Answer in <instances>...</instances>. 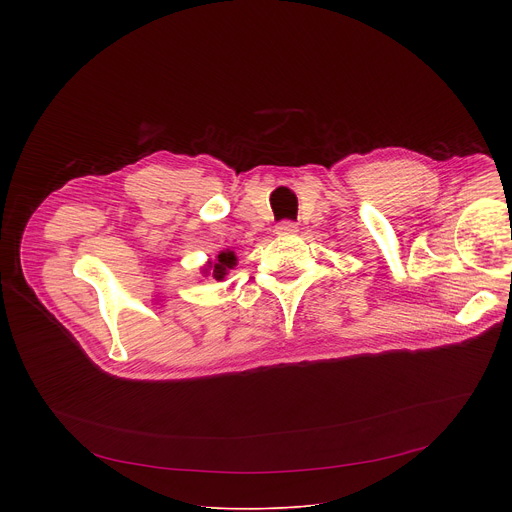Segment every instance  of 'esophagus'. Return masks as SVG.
<instances>
[{
	"label": "esophagus",
	"mask_w": 512,
	"mask_h": 512,
	"mask_svg": "<svg viewBox=\"0 0 512 512\" xmlns=\"http://www.w3.org/2000/svg\"><path fill=\"white\" fill-rule=\"evenodd\" d=\"M275 233L277 235H294V233H298V225L291 221H281V223H277Z\"/></svg>",
	"instance_id": "obj_1"
}]
</instances>
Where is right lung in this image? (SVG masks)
<instances>
[{
  "label": "right lung",
  "instance_id": "right-lung-1",
  "mask_svg": "<svg viewBox=\"0 0 512 512\" xmlns=\"http://www.w3.org/2000/svg\"><path fill=\"white\" fill-rule=\"evenodd\" d=\"M235 265H237V257H235V253H231V251L221 253V255H218L216 263H214V265H210V275H212L214 279L221 281V279L227 275V271H229V269H233Z\"/></svg>",
  "mask_w": 512,
  "mask_h": 512
}]
</instances>
